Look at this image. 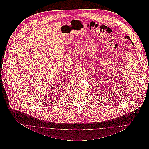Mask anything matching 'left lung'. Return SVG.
Returning a JSON list of instances; mask_svg holds the SVG:
<instances>
[{
  "label": "left lung",
  "instance_id": "obj_1",
  "mask_svg": "<svg viewBox=\"0 0 149 149\" xmlns=\"http://www.w3.org/2000/svg\"><path fill=\"white\" fill-rule=\"evenodd\" d=\"M125 38H127V39H129V40H130V41L132 42V41H131V40H130V38H129V36H127V35H126V36H125ZM132 45H133V43H132Z\"/></svg>",
  "mask_w": 149,
  "mask_h": 149
}]
</instances>
